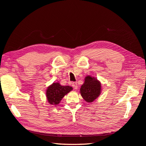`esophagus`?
Instances as JSON below:
<instances>
[{"label": "esophagus", "instance_id": "34e87169", "mask_svg": "<svg viewBox=\"0 0 146 146\" xmlns=\"http://www.w3.org/2000/svg\"><path fill=\"white\" fill-rule=\"evenodd\" d=\"M72 86L74 88L75 90H77L78 89V86H77V83L76 82H74L72 84Z\"/></svg>", "mask_w": 146, "mask_h": 146}]
</instances>
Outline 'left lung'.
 <instances>
[{
  "label": "left lung",
  "mask_w": 146,
  "mask_h": 146,
  "mask_svg": "<svg viewBox=\"0 0 146 146\" xmlns=\"http://www.w3.org/2000/svg\"><path fill=\"white\" fill-rule=\"evenodd\" d=\"M80 94L87 102H92L99 96L101 92L100 82L95 77L88 76L80 88Z\"/></svg>",
  "instance_id": "left-lung-1"
}]
</instances>
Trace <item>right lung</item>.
Here are the masks:
<instances>
[{"instance_id": "obj_1", "label": "right lung", "mask_w": 146, "mask_h": 146, "mask_svg": "<svg viewBox=\"0 0 146 146\" xmlns=\"http://www.w3.org/2000/svg\"><path fill=\"white\" fill-rule=\"evenodd\" d=\"M72 90L70 86H61L59 83H54L47 88L46 97L48 102L53 105H58L68 92Z\"/></svg>"}]
</instances>
